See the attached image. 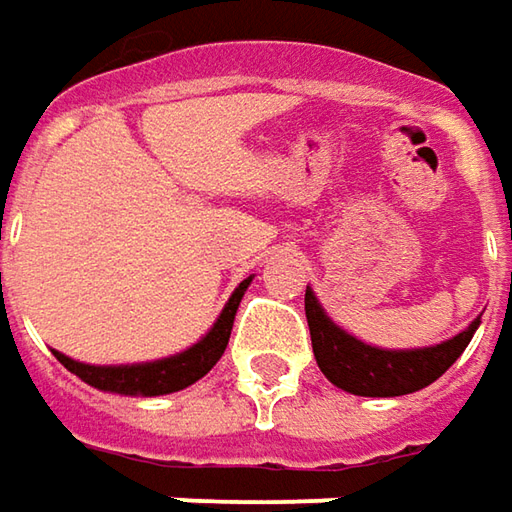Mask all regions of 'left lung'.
Here are the masks:
<instances>
[{"instance_id":"1","label":"left lung","mask_w":512,"mask_h":512,"mask_svg":"<svg viewBox=\"0 0 512 512\" xmlns=\"http://www.w3.org/2000/svg\"><path fill=\"white\" fill-rule=\"evenodd\" d=\"M305 316L313 356H316L319 370L327 376V382H333L353 396H370V399L407 396L433 384L462 356L473 333L482 325V316H476L453 339H444L430 347L387 350V347L362 342L336 325L310 287L305 290Z\"/></svg>"}]
</instances>
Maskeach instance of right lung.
Here are the masks:
<instances>
[{
	"label": "right lung",
	"mask_w": 512,
	"mask_h": 512,
	"mask_svg": "<svg viewBox=\"0 0 512 512\" xmlns=\"http://www.w3.org/2000/svg\"><path fill=\"white\" fill-rule=\"evenodd\" d=\"M253 282V276H247L245 282L230 293L227 305L222 307L219 319L207 330L205 336L196 344H190L182 353H173L165 359H153V362L139 364H85L70 359L65 353L53 350V356L68 367L70 373H76L79 379L96 390L105 393H119V396H168L176 390H185L193 382H199L210 367L222 359L225 353L230 330H233V319L239 302L245 296V290Z\"/></svg>",
	"instance_id": "add662e5"
}]
</instances>
